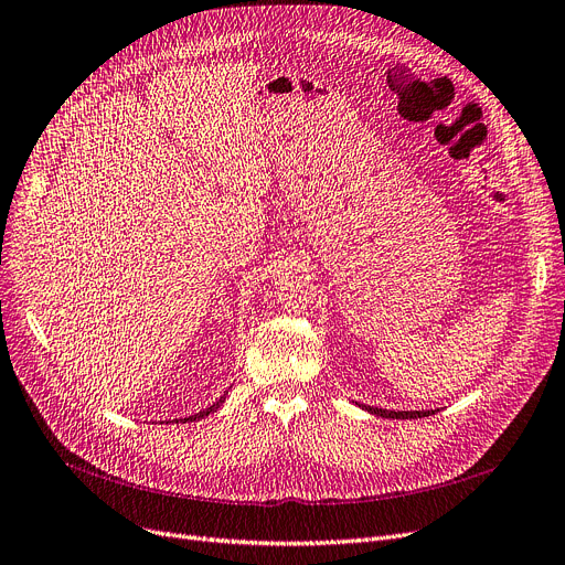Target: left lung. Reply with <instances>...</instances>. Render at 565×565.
<instances>
[{"instance_id": "8db88e82", "label": "left lung", "mask_w": 565, "mask_h": 565, "mask_svg": "<svg viewBox=\"0 0 565 565\" xmlns=\"http://www.w3.org/2000/svg\"><path fill=\"white\" fill-rule=\"evenodd\" d=\"M356 405H359V408L369 411L371 415L387 417V419H417V417L436 415V411H387V408H375V405H366V403H356Z\"/></svg>"}]
</instances>
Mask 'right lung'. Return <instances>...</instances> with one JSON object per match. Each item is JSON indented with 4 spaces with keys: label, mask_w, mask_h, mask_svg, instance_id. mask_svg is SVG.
Here are the masks:
<instances>
[{
    "label": "right lung",
    "mask_w": 565,
    "mask_h": 565,
    "mask_svg": "<svg viewBox=\"0 0 565 565\" xmlns=\"http://www.w3.org/2000/svg\"><path fill=\"white\" fill-rule=\"evenodd\" d=\"M224 398H227V394H224V396H220V398H217V401H215L213 405H209V408H206V411H199V413H194V415H190V417H185V419H183V417H180V419H173V422H183V424H185V422H196V419H204V417H209L211 413H215V411L220 408V405L224 403Z\"/></svg>",
    "instance_id": "right-lung-1"
}]
</instances>
